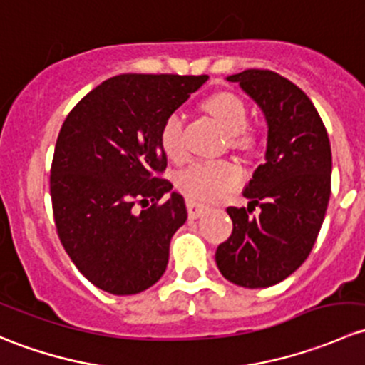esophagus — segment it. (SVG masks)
Masks as SVG:
<instances>
[{
	"mask_svg": "<svg viewBox=\"0 0 365 365\" xmlns=\"http://www.w3.org/2000/svg\"><path fill=\"white\" fill-rule=\"evenodd\" d=\"M206 210L208 208H206L205 205L196 203V201H192V200H187V212H189L190 219H200Z\"/></svg>",
	"mask_w": 365,
	"mask_h": 365,
	"instance_id": "obj_1",
	"label": "esophagus"
}]
</instances>
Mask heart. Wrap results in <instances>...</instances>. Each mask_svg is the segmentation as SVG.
Returning <instances> with one entry per match:
<instances>
[{"label":"heart","mask_w":365,"mask_h":365,"mask_svg":"<svg viewBox=\"0 0 365 365\" xmlns=\"http://www.w3.org/2000/svg\"><path fill=\"white\" fill-rule=\"evenodd\" d=\"M205 109L217 120L231 139L244 134L247 127V109L240 98L231 93H217L205 101ZM244 141V139H242ZM162 152L173 160L182 159V116L178 113L169 114L160 127ZM242 171L231 162L212 160L194 162L183 169L176 178V185L185 196L196 201H217L227 192L240 185Z\"/></svg>","instance_id":"1"}]
</instances>
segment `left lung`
<instances>
[{"label":"left lung","mask_w":365,"mask_h":365,"mask_svg":"<svg viewBox=\"0 0 365 365\" xmlns=\"http://www.w3.org/2000/svg\"><path fill=\"white\" fill-rule=\"evenodd\" d=\"M257 104L267 121V152L245 185L247 208L230 206L233 233L217 247L220 274L244 288L284 281L307 259L330 200L332 152L311 98L270 70L227 76ZM254 205L262 212L249 216Z\"/></svg>","instance_id":"left-lung-1"}]
</instances>
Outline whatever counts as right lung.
I'll return each instance as SVG.
<instances>
[{
  "label": "right lung",
  "instance_id": "add662e5",
  "mask_svg": "<svg viewBox=\"0 0 365 365\" xmlns=\"http://www.w3.org/2000/svg\"><path fill=\"white\" fill-rule=\"evenodd\" d=\"M206 81L121 73L81 98L63 121L51 165L54 222L72 263L97 288L135 295L165 272L187 208L160 178L168 165L160 127ZM165 193L168 201L157 205Z\"/></svg>",
  "mask_w": 365,
  "mask_h": 365
}]
</instances>
